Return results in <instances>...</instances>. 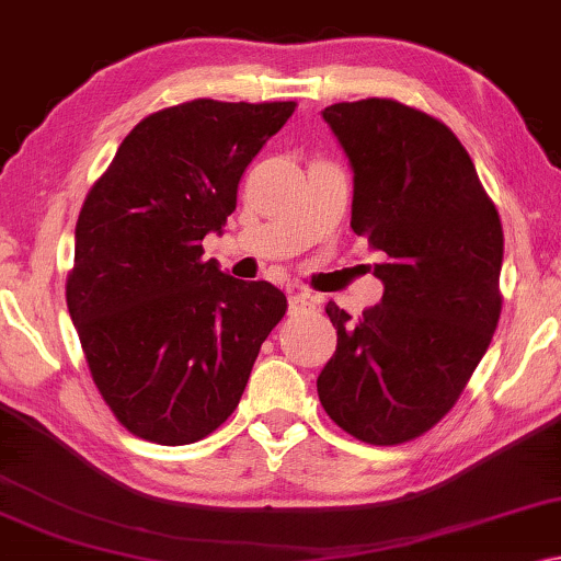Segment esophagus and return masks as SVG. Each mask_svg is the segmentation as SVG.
<instances>
[{
  "label": "esophagus",
  "mask_w": 561,
  "mask_h": 561,
  "mask_svg": "<svg viewBox=\"0 0 561 561\" xmlns=\"http://www.w3.org/2000/svg\"><path fill=\"white\" fill-rule=\"evenodd\" d=\"M316 306L313 296H308V293H293V296L288 298V308L290 313H300V310H310Z\"/></svg>",
  "instance_id": "obj_1"
}]
</instances>
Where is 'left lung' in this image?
Returning <instances> with one entry per match:
<instances>
[{
	"instance_id": "8db88e82",
	"label": "left lung",
	"mask_w": 561,
	"mask_h": 561,
	"mask_svg": "<svg viewBox=\"0 0 561 561\" xmlns=\"http://www.w3.org/2000/svg\"><path fill=\"white\" fill-rule=\"evenodd\" d=\"M353 170L351 228L386 255L381 304L351 318L318 374L329 416L366 444L411 442L438 424L484 356L502 313L504 232L456 135L396 100L325 107Z\"/></svg>"
}]
</instances>
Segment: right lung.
I'll list each match as a JSON object with an SVG mask.
<instances>
[{
  "mask_svg": "<svg viewBox=\"0 0 561 561\" xmlns=\"http://www.w3.org/2000/svg\"><path fill=\"white\" fill-rule=\"evenodd\" d=\"M296 102L193 100L145 117L82 205L67 308L92 381L130 434L183 446L213 434L251 378L286 296L205 261L238 183Z\"/></svg>",
  "mask_w": 561,
  "mask_h": 561,
  "instance_id": "obj_1",
  "label": "right lung"
}]
</instances>
